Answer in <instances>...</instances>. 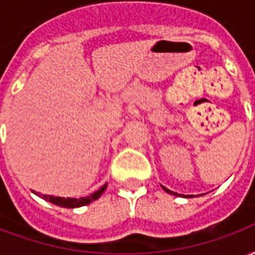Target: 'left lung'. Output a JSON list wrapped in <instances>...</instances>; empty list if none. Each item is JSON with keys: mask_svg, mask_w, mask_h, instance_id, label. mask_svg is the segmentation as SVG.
<instances>
[{"mask_svg": "<svg viewBox=\"0 0 255 255\" xmlns=\"http://www.w3.org/2000/svg\"><path fill=\"white\" fill-rule=\"evenodd\" d=\"M164 190H165V191H166V192H169V194H173V195H177L176 192H173V191H171V190H168V188H165V187H164ZM190 197H191V195H190Z\"/></svg>", "mask_w": 255, "mask_h": 255, "instance_id": "left-lung-1", "label": "left lung"}]
</instances>
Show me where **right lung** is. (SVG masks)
Segmentation results:
<instances>
[{
  "mask_svg": "<svg viewBox=\"0 0 255 255\" xmlns=\"http://www.w3.org/2000/svg\"><path fill=\"white\" fill-rule=\"evenodd\" d=\"M106 184L105 186H102V187L98 190V191H95L94 194H90L87 197L83 198H60V197H50V195H42L39 192H36L39 197L45 198L46 201L49 202L54 203V205H57V206H61V208H79V206H84V205H89L90 202H93L95 199H98V198L102 195V192L105 191Z\"/></svg>",
  "mask_w": 255,
  "mask_h": 255,
  "instance_id": "1",
  "label": "right lung"
}]
</instances>
